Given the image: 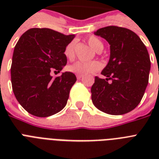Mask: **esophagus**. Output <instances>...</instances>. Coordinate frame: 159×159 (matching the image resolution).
<instances>
[{
    "label": "esophagus",
    "instance_id": "34e87169",
    "mask_svg": "<svg viewBox=\"0 0 159 159\" xmlns=\"http://www.w3.org/2000/svg\"><path fill=\"white\" fill-rule=\"evenodd\" d=\"M77 78L78 80L82 79V78H83V75H77Z\"/></svg>",
    "mask_w": 159,
    "mask_h": 159
}]
</instances>
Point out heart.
I'll list each match as a JSON object with an SVG mask.
<instances>
[{
  "instance_id": "b5f03b06",
  "label": "heart",
  "mask_w": 159,
  "mask_h": 159,
  "mask_svg": "<svg viewBox=\"0 0 159 159\" xmlns=\"http://www.w3.org/2000/svg\"><path fill=\"white\" fill-rule=\"evenodd\" d=\"M87 43L96 52L100 53L101 51L103 49L104 45L99 39L95 37V36H91L87 39ZM75 43L74 41L70 42L67 43V46L64 48V53L65 57H67V59L72 60L74 58L75 56ZM102 65L101 63L97 61H92V62H76L73 64L69 65L68 66V70L70 72L76 73L77 75H87L92 72H97L98 70L101 69Z\"/></svg>"
}]
</instances>
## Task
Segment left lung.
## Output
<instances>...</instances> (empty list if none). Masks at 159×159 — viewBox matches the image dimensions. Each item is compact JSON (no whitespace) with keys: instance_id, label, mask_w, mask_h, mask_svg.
I'll list each match as a JSON object with an SVG mask.
<instances>
[{"instance_id":"8db88e82","label":"left lung","mask_w":159,"mask_h":159,"mask_svg":"<svg viewBox=\"0 0 159 159\" xmlns=\"http://www.w3.org/2000/svg\"><path fill=\"white\" fill-rule=\"evenodd\" d=\"M96 35L111 45V57L102 74L95 77L92 100L98 110L118 116L139 104L148 83L150 58L146 46L130 30L116 25L99 29Z\"/></svg>"}]
</instances>
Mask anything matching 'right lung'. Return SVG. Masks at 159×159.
I'll return each mask as SVG.
<instances>
[{
    "mask_svg": "<svg viewBox=\"0 0 159 159\" xmlns=\"http://www.w3.org/2000/svg\"><path fill=\"white\" fill-rule=\"evenodd\" d=\"M74 38L48 28H32L21 35L11 67L12 90L21 106L33 116L48 117L64 108L77 77L70 72L53 78L67 64L64 48Z\"/></svg>",
    "mask_w": 159,
    "mask_h": 159,
    "instance_id": "obj_1",
    "label": "right lung"
}]
</instances>
